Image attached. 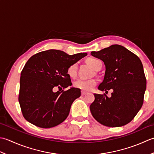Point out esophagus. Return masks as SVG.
Segmentation results:
<instances>
[{
    "label": "esophagus",
    "instance_id": "34e87169",
    "mask_svg": "<svg viewBox=\"0 0 154 154\" xmlns=\"http://www.w3.org/2000/svg\"><path fill=\"white\" fill-rule=\"evenodd\" d=\"M81 94H82V96H84V95L86 94V92H84V91H81Z\"/></svg>",
    "mask_w": 154,
    "mask_h": 154
}]
</instances>
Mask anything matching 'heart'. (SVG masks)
<instances>
[{
  "label": "heart",
  "mask_w": 154,
  "mask_h": 154,
  "mask_svg": "<svg viewBox=\"0 0 154 154\" xmlns=\"http://www.w3.org/2000/svg\"><path fill=\"white\" fill-rule=\"evenodd\" d=\"M88 63L92 66L94 70H97L102 66V62L98 59L90 58L88 59ZM77 72V64H73L70 65L67 69V74L71 78H75L76 76ZM97 84V80L96 79L83 80L78 79L73 82V85L75 88L80 89L82 91H90L96 86Z\"/></svg>",
  "instance_id": "heart-1"
}]
</instances>
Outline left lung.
<instances>
[{
  "label": "left lung",
  "mask_w": 154,
  "mask_h": 154,
  "mask_svg": "<svg viewBox=\"0 0 154 154\" xmlns=\"http://www.w3.org/2000/svg\"><path fill=\"white\" fill-rule=\"evenodd\" d=\"M92 56L104 62L106 71L98 89L113 90L110 98L95 94L90 106L92 116L108 127L123 126L133 120L142 108L146 78L138 56L125 47L114 45Z\"/></svg>",
  "instance_id": "left-lung-1"
}]
</instances>
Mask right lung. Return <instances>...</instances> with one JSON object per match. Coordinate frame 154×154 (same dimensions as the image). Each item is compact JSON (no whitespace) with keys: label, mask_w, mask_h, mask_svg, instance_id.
Masks as SVG:
<instances>
[{"label":"right lung","mask_w":154,"mask_h":154,"mask_svg":"<svg viewBox=\"0 0 154 154\" xmlns=\"http://www.w3.org/2000/svg\"><path fill=\"white\" fill-rule=\"evenodd\" d=\"M86 55L49 50L31 56L21 72L18 95L22 113L28 122L50 128L66 119L72 103L81 95L76 88L64 90L72 85L67 69ZM56 87L62 90L54 93Z\"/></svg>","instance_id":"1"}]
</instances>
